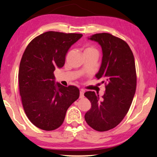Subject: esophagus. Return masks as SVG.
<instances>
[{
    "label": "esophagus",
    "mask_w": 157,
    "mask_h": 157,
    "mask_svg": "<svg viewBox=\"0 0 157 157\" xmlns=\"http://www.w3.org/2000/svg\"><path fill=\"white\" fill-rule=\"evenodd\" d=\"M84 90L81 89V90H80V91H79V98H83L84 97Z\"/></svg>",
    "instance_id": "esophagus-1"
}]
</instances>
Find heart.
<instances>
[{
	"mask_svg": "<svg viewBox=\"0 0 157 157\" xmlns=\"http://www.w3.org/2000/svg\"><path fill=\"white\" fill-rule=\"evenodd\" d=\"M92 51H95V52H97V50H95L94 48L93 47H88L86 48V49L84 50V52H92Z\"/></svg>",
	"mask_w": 157,
	"mask_h": 157,
	"instance_id": "heart-1",
	"label": "heart"
}]
</instances>
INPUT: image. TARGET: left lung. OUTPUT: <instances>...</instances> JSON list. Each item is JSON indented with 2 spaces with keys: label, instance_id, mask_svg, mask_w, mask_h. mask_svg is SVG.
I'll return each mask as SVG.
<instances>
[{
  "label": "left lung",
  "instance_id": "left-lung-1",
  "mask_svg": "<svg viewBox=\"0 0 157 157\" xmlns=\"http://www.w3.org/2000/svg\"><path fill=\"white\" fill-rule=\"evenodd\" d=\"M89 39L102 48V63L95 77L107 84L102 98L94 91L84 94L91 103L84 118L96 131H108L123 121L132 105L136 88L134 57L128 44L111 34H95Z\"/></svg>",
  "mask_w": 157,
  "mask_h": 157
}]
</instances>
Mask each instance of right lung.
Here are the masks:
<instances>
[{
	"instance_id": "right-lung-1",
	"label": "right lung",
	"mask_w": 157,
	"mask_h": 157,
	"mask_svg": "<svg viewBox=\"0 0 157 157\" xmlns=\"http://www.w3.org/2000/svg\"><path fill=\"white\" fill-rule=\"evenodd\" d=\"M82 36L46 32L32 40L23 52L18 71L20 95L26 116L39 129L59 127L68 107L78 99V87L55 82L54 71L63 67L68 49Z\"/></svg>"
}]
</instances>
